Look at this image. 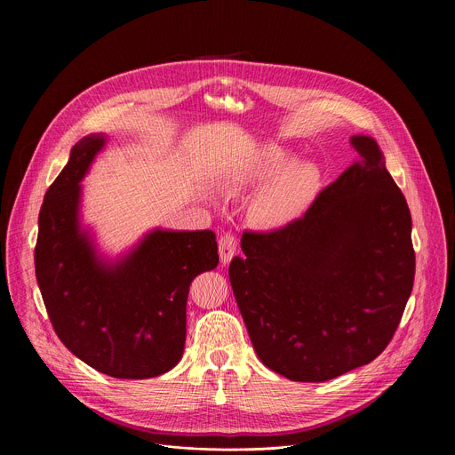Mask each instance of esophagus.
<instances>
[{
	"label": "esophagus",
	"mask_w": 455,
	"mask_h": 455,
	"mask_svg": "<svg viewBox=\"0 0 455 455\" xmlns=\"http://www.w3.org/2000/svg\"><path fill=\"white\" fill-rule=\"evenodd\" d=\"M235 249H237L235 235L230 232H223L220 237V256H221L223 264H228L232 256L235 254Z\"/></svg>",
	"instance_id": "34e87169"
}]
</instances>
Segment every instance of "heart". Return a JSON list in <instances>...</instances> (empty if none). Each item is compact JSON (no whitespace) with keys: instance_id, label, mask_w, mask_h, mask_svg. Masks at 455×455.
Wrapping results in <instances>:
<instances>
[{"instance_id":"obj_1","label":"heart","mask_w":455,"mask_h":455,"mask_svg":"<svg viewBox=\"0 0 455 455\" xmlns=\"http://www.w3.org/2000/svg\"><path fill=\"white\" fill-rule=\"evenodd\" d=\"M291 162V156L283 151H273L261 160L247 175L245 182L251 186H264L256 204V215L261 225L282 227L295 220L312 201L319 186V170L312 162Z\"/></svg>"}]
</instances>
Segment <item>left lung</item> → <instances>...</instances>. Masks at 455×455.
Masks as SVG:
<instances>
[{
	"label": "left lung",
	"mask_w": 455,
	"mask_h": 455,
	"mask_svg": "<svg viewBox=\"0 0 455 455\" xmlns=\"http://www.w3.org/2000/svg\"><path fill=\"white\" fill-rule=\"evenodd\" d=\"M299 220L245 232L232 291L266 367L326 381L371 363L393 339L413 290L411 213L374 138Z\"/></svg>",
	"instance_id": "left-lung-1"
}]
</instances>
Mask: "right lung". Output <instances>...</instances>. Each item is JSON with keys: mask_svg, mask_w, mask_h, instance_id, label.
I'll use <instances>...</instances> for the list:
<instances>
[{"mask_svg": "<svg viewBox=\"0 0 455 455\" xmlns=\"http://www.w3.org/2000/svg\"><path fill=\"white\" fill-rule=\"evenodd\" d=\"M103 134L71 148L45 191L35 247L36 282L64 347L112 378L143 379L173 369L184 352L189 283L220 264L212 230L155 228L116 261L81 228V180Z\"/></svg>", "mask_w": 455, "mask_h": 455, "instance_id": "add662e5", "label": "right lung"}]
</instances>
